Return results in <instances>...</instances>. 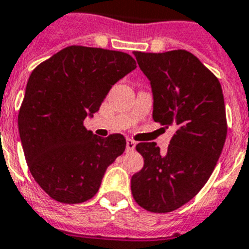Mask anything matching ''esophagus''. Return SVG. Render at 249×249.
Wrapping results in <instances>:
<instances>
[{"label":"esophagus","instance_id":"1","mask_svg":"<svg viewBox=\"0 0 249 249\" xmlns=\"http://www.w3.org/2000/svg\"><path fill=\"white\" fill-rule=\"evenodd\" d=\"M134 148H136V142L130 140V138H128L126 140V151H133Z\"/></svg>","mask_w":249,"mask_h":249}]
</instances>
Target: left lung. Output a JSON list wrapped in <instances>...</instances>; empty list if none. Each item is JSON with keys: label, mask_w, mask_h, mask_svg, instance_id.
<instances>
[{"label": "left lung", "mask_w": 249, "mask_h": 249, "mask_svg": "<svg viewBox=\"0 0 249 249\" xmlns=\"http://www.w3.org/2000/svg\"><path fill=\"white\" fill-rule=\"evenodd\" d=\"M134 55L151 83L154 120L174 134L165 152L155 142L137 144L144 164L130 187L140 207L168 213L191 200L216 166L228 134L224 94L218 79L187 50Z\"/></svg>", "instance_id": "left-lung-1"}]
</instances>
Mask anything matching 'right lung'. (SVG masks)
Listing matches in <instances>:
<instances>
[{"label":"right lung","instance_id":"obj_1","mask_svg":"<svg viewBox=\"0 0 249 249\" xmlns=\"http://www.w3.org/2000/svg\"><path fill=\"white\" fill-rule=\"evenodd\" d=\"M136 67L126 53L72 45L32 71L18 126L29 170L52 199L66 204L91 199L106 169L125 151L123 134L102 138L84 120Z\"/></svg>","mask_w":249,"mask_h":249}]
</instances>
